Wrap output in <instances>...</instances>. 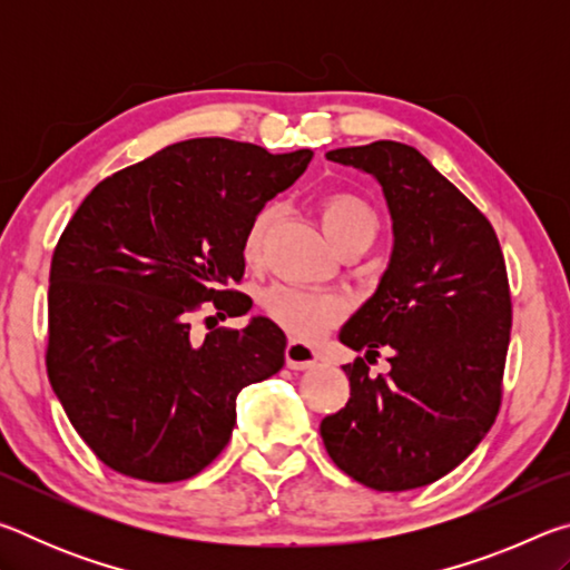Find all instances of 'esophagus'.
<instances>
[{
	"label": "esophagus",
	"instance_id": "esophagus-1",
	"mask_svg": "<svg viewBox=\"0 0 570 570\" xmlns=\"http://www.w3.org/2000/svg\"><path fill=\"white\" fill-rule=\"evenodd\" d=\"M284 356H286V366L288 370H312V366L316 364V352H314V346H308V344H304V342H296V340H292L286 344V352H284Z\"/></svg>",
	"mask_w": 570,
	"mask_h": 570
}]
</instances>
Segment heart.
Wrapping results in <instances>:
<instances>
[{
    "label": "heart",
    "instance_id": "heart-1",
    "mask_svg": "<svg viewBox=\"0 0 570 570\" xmlns=\"http://www.w3.org/2000/svg\"><path fill=\"white\" fill-rule=\"evenodd\" d=\"M274 208H262L250 220L244 236V254L248 262H254L262 254L264 240L272 226ZM320 218L336 248H344L352 240H366L372 246L377 236L380 220L372 206L354 193H332L320 206ZM264 308L272 320L284 326L288 334L298 340H314L344 316L342 298L322 292H298V288L274 286L264 294Z\"/></svg>",
    "mask_w": 570,
    "mask_h": 570
}]
</instances>
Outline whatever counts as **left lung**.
<instances>
[{
	"instance_id": "left-lung-1",
	"label": "left lung",
	"mask_w": 570,
	"mask_h": 570,
	"mask_svg": "<svg viewBox=\"0 0 570 570\" xmlns=\"http://www.w3.org/2000/svg\"><path fill=\"white\" fill-rule=\"evenodd\" d=\"M326 158L380 180L394 248L377 292L340 332L366 350L344 364L350 402L322 420L334 465L366 488L400 493L458 468L493 428L510 342L505 258L490 220L394 140L336 148ZM390 345V375L372 379L371 356Z\"/></svg>"
}]
</instances>
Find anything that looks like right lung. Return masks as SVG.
Here are the masks:
<instances>
[{
    "mask_svg": "<svg viewBox=\"0 0 570 570\" xmlns=\"http://www.w3.org/2000/svg\"><path fill=\"white\" fill-rule=\"evenodd\" d=\"M312 156L228 138L173 142L75 210L50 266L47 377L115 472L198 475L228 445L238 392L284 366L286 336L266 316L204 340L190 316L206 302L248 312L250 298L228 288L244 276L246 228Z\"/></svg>",
    "mask_w": 570,
    "mask_h": 570,
    "instance_id": "obj_1",
    "label": "right lung"
}]
</instances>
